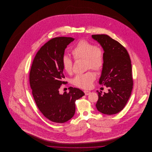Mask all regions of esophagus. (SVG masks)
I'll return each instance as SVG.
<instances>
[{
    "label": "esophagus",
    "mask_w": 152,
    "mask_h": 152,
    "mask_svg": "<svg viewBox=\"0 0 152 152\" xmlns=\"http://www.w3.org/2000/svg\"><path fill=\"white\" fill-rule=\"evenodd\" d=\"M84 93H85L86 95H88V94H91V92L90 91H84Z\"/></svg>",
    "instance_id": "obj_1"
}]
</instances>
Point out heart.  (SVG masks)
<instances>
[{"label": "heart", "instance_id": "heart-1", "mask_svg": "<svg viewBox=\"0 0 152 152\" xmlns=\"http://www.w3.org/2000/svg\"><path fill=\"white\" fill-rule=\"evenodd\" d=\"M71 53L75 60L84 59L86 60L87 69L95 71H100L104 64V58L101 48L87 40H82L76 44L71 50ZM62 65L64 70L68 74L73 71L72 60L66 55L62 57ZM96 79L94 73L91 71L78 74L73 79V85L83 89L92 87V83Z\"/></svg>", "mask_w": 152, "mask_h": 152}]
</instances>
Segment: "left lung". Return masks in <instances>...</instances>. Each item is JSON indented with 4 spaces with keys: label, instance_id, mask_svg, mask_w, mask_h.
Here are the masks:
<instances>
[{
    "label": "left lung",
    "instance_id": "left-lung-1",
    "mask_svg": "<svg viewBox=\"0 0 152 152\" xmlns=\"http://www.w3.org/2000/svg\"><path fill=\"white\" fill-rule=\"evenodd\" d=\"M92 38L100 44L104 53V64L99 83L108 88V92L98 93L96 104L97 110L112 115L122 110L130 97L133 86L129 55L119 42L107 35H93Z\"/></svg>",
    "mask_w": 152,
    "mask_h": 152
}]
</instances>
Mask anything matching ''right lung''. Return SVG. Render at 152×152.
Masks as SVG:
<instances>
[{"instance_id": "1", "label": "right lung", "mask_w": 152, "mask_h": 152, "mask_svg": "<svg viewBox=\"0 0 152 152\" xmlns=\"http://www.w3.org/2000/svg\"><path fill=\"white\" fill-rule=\"evenodd\" d=\"M75 40L57 37L44 44L36 53L29 72L32 93L41 113L51 121L64 123L72 118L75 102L84 95L79 88L69 87V92L60 94L59 89L67 83L62 65L67 45Z\"/></svg>"}]
</instances>
